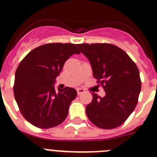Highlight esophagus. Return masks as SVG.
Segmentation results:
<instances>
[{"label":"esophagus","instance_id":"34e87169","mask_svg":"<svg viewBox=\"0 0 157 157\" xmlns=\"http://www.w3.org/2000/svg\"><path fill=\"white\" fill-rule=\"evenodd\" d=\"M77 93H78V95H80V94H82L83 93H85V90H84L83 89L78 88L77 89Z\"/></svg>","mask_w":157,"mask_h":157}]
</instances>
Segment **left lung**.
I'll list each match as a JSON object with an SVG mask.
<instances>
[{
  "label": "left lung",
  "instance_id": "8db88e82",
  "mask_svg": "<svg viewBox=\"0 0 157 157\" xmlns=\"http://www.w3.org/2000/svg\"><path fill=\"white\" fill-rule=\"evenodd\" d=\"M76 45L89 59L94 77L105 91L103 98L92 93V101L86 108L87 117L102 129L122 125L138 104L141 87L138 67L127 52L112 44Z\"/></svg>",
  "mask_w": 157,
  "mask_h": 157
}]
</instances>
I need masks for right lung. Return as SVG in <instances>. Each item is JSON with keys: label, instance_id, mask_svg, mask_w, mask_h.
I'll return each instance as SVG.
<instances>
[{"label": "right lung", "instance_id": "1", "mask_svg": "<svg viewBox=\"0 0 157 157\" xmlns=\"http://www.w3.org/2000/svg\"><path fill=\"white\" fill-rule=\"evenodd\" d=\"M79 54L70 43H49L30 51L18 66L15 75L14 96L25 120L38 128L48 129L63 123L75 89H55L56 78L66 60Z\"/></svg>", "mask_w": 157, "mask_h": 157}]
</instances>
